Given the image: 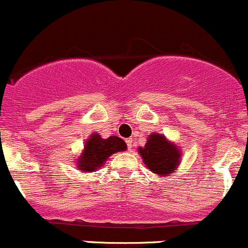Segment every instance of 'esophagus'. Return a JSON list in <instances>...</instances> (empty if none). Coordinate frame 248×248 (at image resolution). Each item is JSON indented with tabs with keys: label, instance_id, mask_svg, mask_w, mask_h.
Returning <instances> with one entry per match:
<instances>
[{
	"label": "esophagus",
	"instance_id": "esophagus-1",
	"mask_svg": "<svg viewBox=\"0 0 248 248\" xmlns=\"http://www.w3.org/2000/svg\"><path fill=\"white\" fill-rule=\"evenodd\" d=\"M126 146H127V149H132V147H134V143H132V139H126Z\"/></svg>",
	"mask_w": 248,
	"mask_h": 248
}]
</instances>
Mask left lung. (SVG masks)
<instances>
[{
    "mask_svg": "<svg viewBox=\"0 0 248 248\" xmlns=\"http://www.w3.org/2000/svg\"><path fill=\"white\" fill-rule=\"evenodd\" d=\"M139 152L147 168L159 175H171L180 164L181 153L177 147L159 134L151 135L143 148H140Z\"/></svg>",
    "mask_w": 248,
    "mask_h": 248,
    "instance_id": "obj_1",
    "label": "left lung"
}]
</instances>
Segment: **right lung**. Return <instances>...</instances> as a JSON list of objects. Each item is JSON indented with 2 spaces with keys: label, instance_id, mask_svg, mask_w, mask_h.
<instances>
[{
  "label": "right lung",
  "instance_id": "obj_1",
  "mask_svg": "<svg viewBox=\"0 0 248 248\" xmlns=\"http://www.w3.org/2000/svg\"><path fill=\"white\" fill-rule=\"evenodd\" d=\"M125 149L126 144L119 137L111 136L108 139H101L99 134H93V136L85 143L84 152L78 160L79 170L94 172L107 160L109 155Z\"/></svg>",
  "mask_w": 248,
  "mask_h": 248
}]
</instances>
